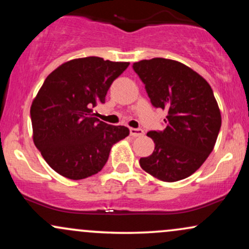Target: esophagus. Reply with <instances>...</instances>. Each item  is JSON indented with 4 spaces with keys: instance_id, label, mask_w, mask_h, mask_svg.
I'll use <instances>...</instances> for the list:
<instances>
[{
    "instance_id": "34e87169",
    "label": "esophagus",
    "mask_w": 249,
    "mask_h": 249,
    "mask_svg": "<svg viewBox=\"0 0 249 249\" xmlns=\"http://www.w3.org/2000/svg\"><path fill=\"white\" fill-rule=\"evenodd\" d=\"M130 134L132 137H141V136H142V134H144V131H142V128L131 127L130 128Z\"/></svg>"
}]
</instances>
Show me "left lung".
I'll return each instance as SVG.
<instances>
[{
  "label": "left lung",
  "mask_w": 249,
  "mask_h": 249,
  "mask_svg": "<svg viewBox=\"0 0 249 249\" xmlns=\"http://www.w3.org/2000/svg\"><path fill=\"white\" fill-rule=\"evenodd\" d=\"M133 70L145 84L154 107L167 111L164 131H150L154 151L139 164L162 181L185 179L213 151L221 115L211 85L182 63L166 58L142 59Z\"/></svg>",
  "instance_id": "8db88e82"
}]
</instances>
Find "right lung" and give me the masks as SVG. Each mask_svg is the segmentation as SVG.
Here are the masks:
<instances>
[{"label": "right lung", "instance_id": "right-lung-1", "mask_svg": "<svg viewBox=\"0 0 249 249\" xmlns=\"http://www.w3.org/2000/svg\"><path fill=\"white\" fill-rule=\"evenodd\" d=\"M128 64L84 57L59 65L45 78L30 107L33 138L57 173L72 180L98 173L112 145L128 136L127 127L108 125L92 113Z\"/></svg>", "mask_w": 249, "mask_h": 249}]
</instances>
